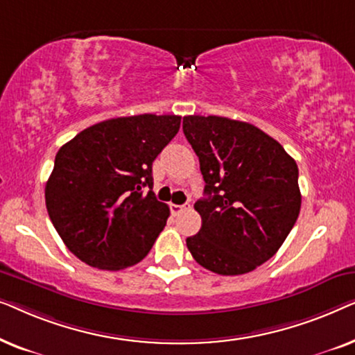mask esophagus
<instances>
[{"instance_id":"obj_1","label":"esophagus","mask_w":355,"mask_h":355,"mask_svg":"<svg viewBox=\"0 0 355 355\" xmlns=\"http://www.w3.org/2000/svg\"><path fill=\"white\" fill-rule=\"evenodd\" d=\"M169 208H171L173 215L178 216V215H181V213H182L184 210H187V208H191V205H189V203H184V205H176V203H171V205H169Z\"/></svg>"}]
</instances>
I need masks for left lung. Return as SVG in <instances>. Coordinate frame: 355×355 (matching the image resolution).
<instances>
[{
    "label": "left lung",
    "mask_w": 355,
    "mask_h": 355,
    "mask_svg": "<svg viewBox=\"0 0 355 355\" xmlns=\"http://www.w3.org/2000/svg\"><path fill=\"white\" fill-rule=\"evenodd\" d=\"M182 130L205 181V197L193 205L202 227L187 237V249L213 273H249L278 252L295 225L302 198L297 164L244 121L184 116Z\"/></svg>",
    "instance_id": "1"
}]
</instances>
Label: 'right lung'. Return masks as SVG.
Wrapping results in <instances>:
<instances>
[{"label":"right lung","mask_w":355,"mask_h":355,"mask_svg":"<svg viewBox=\"0 0 355 355\" xmlns=\"http://www.w3.org/2000/svg\"><path fill=\"white\" fill-rule=\"evenodd\" d=\"M181 116L139 114L90 125L62 145L45 187L50 220L84 263L118 271L144 260L169 208L152 191V164Z\"/></svg>","instance_id":"right-lung-1"}]
</instances>
